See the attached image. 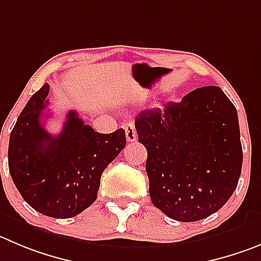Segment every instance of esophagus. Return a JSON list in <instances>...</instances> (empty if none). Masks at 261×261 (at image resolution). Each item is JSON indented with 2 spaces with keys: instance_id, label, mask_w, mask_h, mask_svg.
Segmentation results:
<instances>
[{
  "instance_id": "obj_1",
  "label": "esophagus",
  "mask_w": 261,
  "mask_h": 261,
  "mask_svg": "<svg viewBox=\"0 0 261 261\" xmlns=\"http://www.w3.org/2000/svg\"><path fill=\"white\" fill-rule=\"evenodd\" d=\"M125 133H126V139H127L128 143H133L135 142L136 138H138V135H136V130H135V126H134V123H126L125 125Z\"/></svg>"
}]
</instances>
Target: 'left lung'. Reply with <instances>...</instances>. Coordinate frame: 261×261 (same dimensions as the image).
<instances>
[{
	"label": "left lung",
	"instance_id": "8db88e82",
	"mask_svg": "<svg viewBox=\"0 0 261 261\" xmlns=\"http://www.w3.org/2000/svg\"><path fill=\"white\" fill-rule=\"evenodd\" d=\"M153 204L177 221H197L220 210L242 170L237 109L218 86L193 90L179 103L135 119Z\"/></svg>",
	"mask_w": 261,
	"mask_h": 261
}]
</instances>
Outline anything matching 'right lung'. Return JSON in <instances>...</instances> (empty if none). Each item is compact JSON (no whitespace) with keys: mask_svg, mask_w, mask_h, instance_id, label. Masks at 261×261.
<instances>
[{"mask_svg":"<svg viewBox=\"0 0 261 261\" xmlns=\"http://www.w3.org/2000/svg\"><path fill=\"white\" fill-rule=\"evenodd\" d=\"M50 86L32 95L10 134L9 170L24 201L50 218L79 215L96 199L104 170L126 145V134L95 133L69 111L59 135L41 123Z\"/></svg>","mask_w":261,"mask_h":261,"instance_id":"obj_1","label":"right lung"}]
</instances>
